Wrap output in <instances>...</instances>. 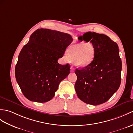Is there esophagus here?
<instances>
[{
    "mask_svg": "<svg viewBox=\"0 0 133 133\" xmlns=\"http://www.w3.org/2000/svg\"><path fill=\"white\" fill-rule=\"evenodd\" d=\"M70 70H71V72H74L75 71V69H74V67H71L70 68Z\"/></svg>",
    "mask_w": 133,
    "mask_h": 133,
    "instance_id": "34e87169",
    "label": "esophagus"
}]
</instances>
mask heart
Listing matches in <instances>:
<instances>
[{"label":"heart","mask_w":133,"mask_h":133,"mask_svg":"<svg viewBox=\"0 0 133 133\" xmlns=\"http://www.w3.org/2000/svg\"><path fill=\"white\" fill-rule=\"evenodd\" d=\"M96 50L91 43L73 44L66 50V55L69 59L73 61L78 67H85L92 63L95 56Z\"/></svg>","instance_id":"obj_1"}]
</instances>
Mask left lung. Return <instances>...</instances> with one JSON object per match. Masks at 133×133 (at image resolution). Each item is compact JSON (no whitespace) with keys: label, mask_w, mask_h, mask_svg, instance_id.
Returning a JSON list of instances; mask_svg holds the SVG:
<instances>
[{"label":"left lung","mask_w":133,"mask_h":133,"mask_svg":"<svg viewBox=\"0 0 133 133\" xmlns=\"http://www.w3.org/2000/svg\"><path fill=\"white\" fill-rule=\"evenodd\" d=\"M78 39L90 41L96 52L91 64L75 70L77 96L85 103L93 105L105 103L121 84L122 62L118 45L108 36L95 32H87Z\"/></svg>","instance_id":"8db88e82"}]
</instances>
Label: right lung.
<instances>
[{
  "mask_svg": "<svg viewBox=\"0 0 133 133\" xmlns=\"http://www.w3.org/2000/svg\"><path fill=\"white\" fill-rule=\"evenodd\" d=\"M72 40L69 34L48 29L32 34L15 67L17 83L29 100L42 103L54 96L60 82L70 72L69 64L62 65L58 60Z\"/></svg>",
  "mask_w": 133,
  "mask_h": 133,
  "instance_id": "obj_1",
  "label": "right lung"
}]
</instances>
